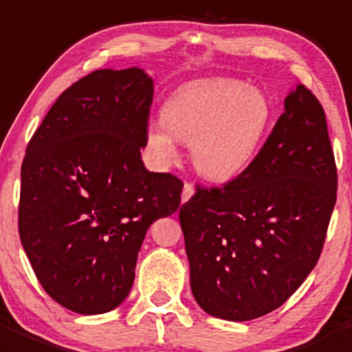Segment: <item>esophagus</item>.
<instances>
[{
    "mask_svg": "<svg viewBox=\"0 0 352 352\" xmlns=\"http://www.w3.org/2000/svg\"><path fill=\"white\" fill-rule=\"evenodd\" d=\"M192 194H194V186H192V184H189V182L184 184V189H182V203H187V201H189L190 197H192Z\"/></svg>",
    "mask_w": 352,
    "mask_h": 352,
    "instance_id": "esophagus-1",
    "label": "esophagus"
}]
</instances>
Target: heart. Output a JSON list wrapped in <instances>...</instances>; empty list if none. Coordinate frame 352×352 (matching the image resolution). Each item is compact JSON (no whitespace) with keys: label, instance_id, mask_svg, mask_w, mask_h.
<instances>
[{"label":"heart","instance_id":"heart-1","mask_svg":"<svg viewBox=\"0 0 352 352\" xmlns=\"http://www.w3.org/2000/svg\"><path fill=\"white\" fill-rule=\"evenodd\" d=\"M272 124L274 107L261 91L234 78H213L177 89L162 120L149 124L146 139L160 165H173L179 141H186L201 175L228 180L251 165Z\"/></svg>","mask_w":352,"mask_h":352}]
</instances>
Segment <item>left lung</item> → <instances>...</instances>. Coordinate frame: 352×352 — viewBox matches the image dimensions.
I'll use <instances>...</instances> for the list:
<instances>
[{
  "label": "left lung",
  "instance_id": "left-lung-1",
  "mask_svg": "<svg viewBox=\"0 0 352 352\" xmlns=\"http://www.w3.org/2000/svg\"><path fill=\"white\" fill-rule=\"evenodd\" d=\"M336 199L325 111L298 84L251 165L221 187L197 186L180 206L197 305L228 322L284 305L322 254Z\"/></svg>",
  "mask_w": 352,
  "mask_h": 352
}]
</instances>
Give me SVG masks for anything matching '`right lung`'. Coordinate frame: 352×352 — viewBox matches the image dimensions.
Returning a JSON list of instances; mask_svg holds the SVG:
<instances>
[{
    "label": "right lung",
    "instance_id": "1",
    "mask_svg": "<svg viewBox=\"0 0 352 352\" xmlns=\"http://www.w3.org/2000/svg\"><path fill=\"white\" fill-rule=\"evenodd\" d=\"M153 93L142 68L94 70L61 93L27 146L20 241L44 291L78 315L124 302L149 225L180 204L182 180L141 160Z\"/></svg>",
    "mask_w": 352,
    "mask_h": 352
}]
</instances>
